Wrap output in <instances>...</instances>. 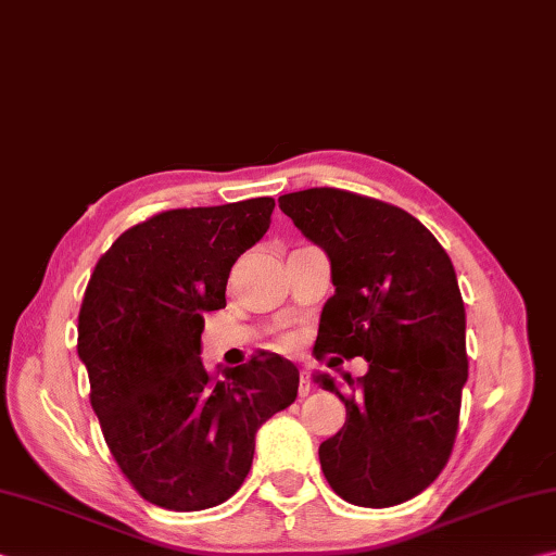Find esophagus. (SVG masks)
<instances>
[{
    "instance_id": "obj_1",
    "label": "esophagus",
    "mask_w": 556,
    "mask_h": 556,
    "mask_svg": "<svg viewBox=\"0 0 556 556\" xmlns=\"http://www.w3.org/2000/svg\"><path fill=\"white\" fill-rule=\"evenodd\" d=\"M311 393V378L308 371H301V380H299V395L306 397Z\"/></svg>"
}]
</instances>
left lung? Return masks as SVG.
Wrapping results in <instances>:
<instances>
[{
  "instance_id": "8db88e82",
  "label": "left lung",
  "mask_w": 556,
  "mask_h": 556,
  "mask_svg": "<svg viewBox=\"0 0 556 556\" xmlns=\"http://www.w3.org/2000/svg\"><path fill=\"white\" fill-rule=\"evenodd\" d=\"M279 210L330 257L315 358L364 356L368 374L340 393L346 421L320 443L334 494L386 508L421 494L451 458L467 380L465 306L453 263L415 216L337 188L279 198ZM342 362V358H330Z\"/></svg>"
}]
</instances>
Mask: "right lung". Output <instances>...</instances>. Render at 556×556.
<instances>
[{
    "instance_id": "right-lung-1",
    "label": "right lung",
    "mask_w": 556,
    "mask_h": 556,
    "mask_svg": "<svg viewBox=\"0 0 556 556\" xmlns=\"http://www.w3.org/2000/svg\"><path fill=\"white\" fill-rule=\"evenodd\" d=\"M271 198L168 210L117 238L96 263L76 352L119 470L149 504H224L250 472L255 433L299 393V368L260 352L210 374L204 315L226 306L233 263L267 233Z\"/></svg>"
}]
</instances>
